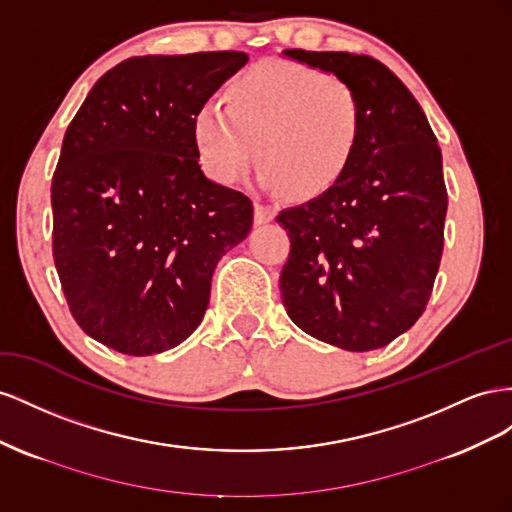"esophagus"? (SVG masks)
<instances>
[{"instance_id":"esophagus-1","label":"esophagus","mask_w":512,"mask_h":512,"mask_svg":"<svg viewBox=\"0 0 512 512\" xmlns=\"http://www.w3.org/2000/svg\"><path fill=\"white\" fill-rule=\"evenodd\" d=\"M276 210L272 206H266V203H255V225H266L274 221Z\"/></svg>"}]
</instances>
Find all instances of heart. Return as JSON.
Listing matches in <instances>:
<instances>
[{"instance_id":"heart-1","label":"heart","mask_w":512,"mask_h":512,"mask_svg":"<svg viewBox=\"0 0 512 512\" xmlns=\"http://www.w3.org/2000/svg\"><path fill=\"white\" fill-rule=\"evenodd\" d=\"M362 111L337 77L283 60L229 85L227 107L203 102L193 120L199 163L218 184L238 182L257 156L268 191L311 199L337 184L356 154Z\"/></svg>"}]
</instances>
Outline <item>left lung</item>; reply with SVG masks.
Instances as JSON below:
<instances>
[{"mask_svg":"<svg viewBox=\"0 0 512 512\" xmlns=\"http://www.w3.org/2000/svg\"><path fill=\"white\" fill-rule=\"evenodd\" d=\"M283 55L352 87L362 130L343 178L276 216L291 242L281 298L306 334L371 352L410 330L429 302L448 208L442 150L418 100L382 62L345 51Z\"/></svg>","mask_w":512,"mask_h":512,"instance_id":"8db88e82","label":"left lung"}]
</instances>
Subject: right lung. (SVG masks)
I'll return each instance as SVG.
<instances>
[{"label": "right lung", "instance_id": "add662e5", "mask_svg": "<svg viewBox=\"0 0 512 512\" xmlns=\"http://www.w3.org/2000/svg\"><path fill=\"white\" fill-rule=\"evenodd\" d=\"M242 51L130 57L70 122L53 173V259L70 313L115 352L186 341L221 257L253 227L246 195L201 171L193 120Z\"/></svg>", "mask_w": 512, "mask_h": 512}]
</instances>
